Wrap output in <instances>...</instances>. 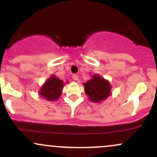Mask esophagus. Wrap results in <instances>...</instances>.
I'll return each instance as SVG.
<instances>
[{"label": "esophagus", "instance_id": "34e87169", "mask_svg": "<svg viewBox=\"0 0 157 157\" xmlns=\"http://www.w3.org/2000/svg\"><path fill=\"white\" fill-rule=\"evenodd\" d=\"M72 78H73L74 80H78L79 77H78V76H77V75H72Z\"/></svg>", "mask_w": 157, "mask_h": 157}]
</instances>
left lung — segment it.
<instances>
[{
  "instance_id": "8db88e82",
  "label": "left lung",
  "mask_w": 157,
  "mask_h": 157,
  "mask_svg": "<svg viewBox=\"0 0 157 157\" xmlns=\"http://www.w3.org/2000/svg\"><path fill=\"white\" fill-rule=\"evenodd\" d=\"M85 92L90 100L98 102L105 100L111 94V86L109 81L94 75L92 79L83 83Z\"/></svg>"
}]
</instances>
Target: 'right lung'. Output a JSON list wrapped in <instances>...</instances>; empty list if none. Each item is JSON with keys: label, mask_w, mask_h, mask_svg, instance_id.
Returning a JSON list of instances; mask_svg holds the SVG:
<instances>
[{"label": "right lung", "mask_w": 157, "mask_h": 157, "mask_svg": "<svg viewBox=\"0 0 157 157\" xmlns=\"http://www.w3.org/2000/svg\"><path fill=\"white\" fill-rule=\"evenodd\" d=\"M63 86L64 83L62 80L52 75L43 85L39 93L41 96L46 98V100L50 101L56 100L60 96Z\"/></svg>", "instance_id": "obj_1"}]
</instances>
